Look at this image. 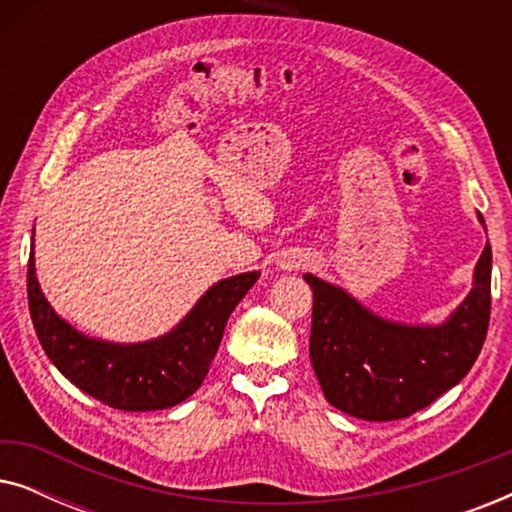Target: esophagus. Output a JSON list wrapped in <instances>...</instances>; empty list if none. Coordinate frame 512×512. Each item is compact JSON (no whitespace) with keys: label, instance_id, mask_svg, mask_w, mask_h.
<instances>
[{"label":"esophagus","instance_id":"1","mask_svg":"<svg viewBox=\"0 0 512 512\" xmlns=\"http://www.w3.org/2000/svg\"><path fill=\"white\" fill-rule=\"evenodd\" d=\"M298 265H300V261H284V263H282V268L291 270V268H298Z\"/></svg>","mask_w":512,"mask_h":512}]
</instances>
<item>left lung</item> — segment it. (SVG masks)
I'll list each match as a JSON object with an SVG mask.
<instances>
[{"instance_id": "left-lung-1", "label": "left lung", "mask_w": 512, "mask_h": 512, "mask_svg": "<svg viewBox=\"0 0 512 512\" xmlns=\"http://www.w3.org/2000/svg\"><path fill=\"white\" fill-rule=\"evenodd\" d=\"M305 282L314 293L310 359L326 401L366 422H391L431 405L473 368L492 310V247L475 265L471 293L438 326L377 317L310 272Z\"/></svg>"}]
</instances>
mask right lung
<instances>
[{"instance_id": "1", "label": "right lung", "mask_w": 512, "mask_h": 512, "mask_svg": "<svg viewBox=\"0 0 512 512\" xmlns=\"http://www.w3.org/2000/svg\"><path fill=\"white\" fill-rule=\"evenodd\" d=\"M261 272L221 279L193 310L156 340L121 345L88 338L58 317L34 272V235L27 263V303L37 338L53 366L88 396L125 412L172 408L195 394L221 345L223 328Z\"/></svg>"}]
</instances>
